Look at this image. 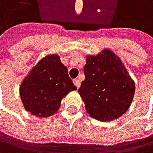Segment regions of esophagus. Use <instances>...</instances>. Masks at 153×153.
<instances>
[{
	"label": "esophagus",
	"instance_id": "obj_1",
	"mask_svg": "<svg viewBox=\"0 0 153 153\" xmlns=\"http://www.w3.org/2000/svg\"><path fill=\"white\" fill-rule=\"evenodd\" d=\"M73 83H74V85H76V87H77V88L80 87V85H81V81L79 79H74L73 80Z\"/></svg>",
	"mask_w": 153,
	"mask_h": 153
}]
</instances>
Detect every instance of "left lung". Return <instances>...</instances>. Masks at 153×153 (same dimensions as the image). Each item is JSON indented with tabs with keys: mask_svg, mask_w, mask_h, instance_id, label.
<instances>
[{
	"mask_svg": "<svg viewBox=\"0 0 153 153\" xmlns=\"http://www.w3.org/2000/svg\"><path fill=\"white\" fill-rule=\"evenodd\" d=\"M85 79L78 93L89 116L99 121H112L127 112L135 91L134 81L113 51L103 49L86 55Z\"/></svg>",
	"mask_w": 153,
	"mask_h": 153,
	"instance_id": "left-lung-1",
	"label": "left lung"
}]
</instances>
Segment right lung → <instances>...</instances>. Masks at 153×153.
<instances>
[{
  "label": "right lung",
  "instance_id": "obj_1",
  "mask_svg": "<svg viewBox=\"0 0 153 153\" xmlns=\"http://www.w3.org/2000/svg\"><path fill=\"white\" fill-rule=\"evenodd\" d=\"M77 89L68 68L56 53L41 58L30 70L19 86V96L27 112L48 117L59 109L63 98Z\"/></svg>",
  "mask_w": 153,
  "mask_h": 153
}]
</instances>
